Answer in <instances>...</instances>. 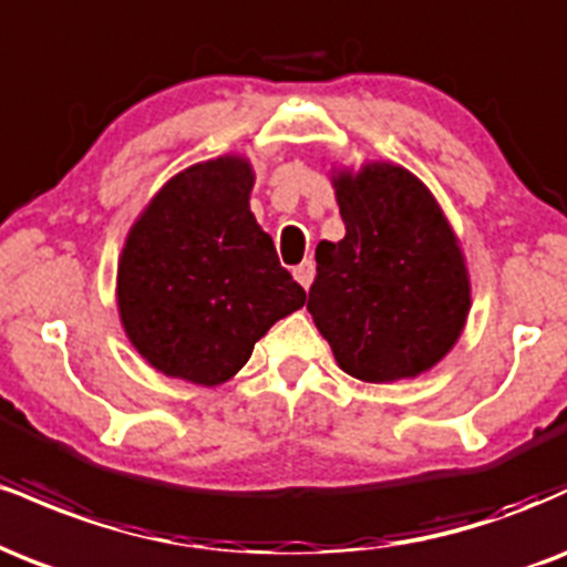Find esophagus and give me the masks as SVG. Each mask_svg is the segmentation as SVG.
Returning <instances> with one entry per match:
<instances>
[{
    "mask_svg": "<svg viewBox=\"0 0 567 567\" xmlns=\"http://www.w3.org/2000/svg\"><path fill=\"white\" fill-rule=\"evenodd\" d=\"M292 277L298 279V285H301V288H309L311 279H315V261H301V264H298L296 269H292Z\"/></svg>",
    "mask_w": 567,
    "mask_h": 567,
    "instance_id": "34e87169",
    "label": "esophagus"
}]
</instances>
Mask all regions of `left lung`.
Instances as JSON below:
<instances>
[{
  "label": "left lung",
  "mask_w": 567,
  "mask_h": 567,
  "mask_svg": "<svg viewBox=\"0 0 567 567\" xmlns=\"http://www.w3.org/2000/svg\"><path fill=\"white\" fill-rule=\"evenodd\" d=\"M347 237L317 245L309 315L360 381L413 379L451 351L470 315L455 234L429 188L394 165L336 178Z\"/></svg>",
  "instance_id": "1"
}]
</instances>
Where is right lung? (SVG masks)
I'll return each mask as SVG.
<instances>
[{"label": "right lung", "mask_w": 567, "mask_h": 567, "mask_svg": "<svg viewBox=\"0 0 567 567\" xmlns=\"http://www.w3.org/2000/svg\"><path fill=\"white\" fill-rule=\"evenodd\" d=\"M250 165L202 162L162 186L135 220L116 301L133 347L173 379L216 386L277 320L306 303L250 213Z\"/></svg>", "instance_id": "add662e5"}]
</instances>
